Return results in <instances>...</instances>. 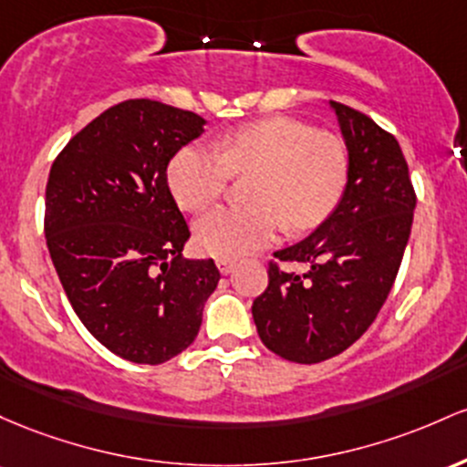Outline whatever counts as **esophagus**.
<instances>
[{
    "label": "esophagus",
    "mask_w": 467,
    "mask_h": 467,
    "mask_svg": "<svg viewBox=\"0 0 467 467\" xmlns=\"http://www.w3.org/2000/svg\"><path fill=\"white\" fill-rule=\"evenodd\" d=\"M216 265H218L220 274H223V275L232 274V271L235 269V260H232V258H218Z\"/></svg>",
    "instance_id": "1"
}]
</instances>
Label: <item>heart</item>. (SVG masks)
<instances>
[{"label": "heart", "mask_w": 467, "mask_h": 467, "mask_svg": "<svg viewBox=\"0 0 467 467\" xmlns=\"http://www.w3.org/2000/svg\"><path fill=\"white\" fill-rule=\"evenodd\" d=\"M234 176H249L247 205L212 209L193 232L196 247L216 258L266 247L282 227L302 234L324 223L347 190L348 150L300 119L269 117L224 132L216 151L185 145L167 167L178 205L192 212L216 202Z\"/></svg>", "instance_id": "1"}]
</instances>
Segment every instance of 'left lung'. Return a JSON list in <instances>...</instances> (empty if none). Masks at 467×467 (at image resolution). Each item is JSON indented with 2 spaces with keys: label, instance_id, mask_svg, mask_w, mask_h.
Masks as SVG:
<instances>
[{
  "label": "left lung",
  "instance_id": "obj_1",
  "mask_svg": "<svg viewBox=\"0 0 467 467\" xmlns=\"http://www.w3.org/2000/svg\"><path fill=\"white\" fill-rule=\"evenodd\" d=\"M348 148V182L335 212L302 243L275 251L251 313L266 348L317 364L368 331L400 274L417 193L397 139L359 109L331 103ZM280 261H304L306 275Z\"/></svg>",
  "mask_w": 467,
  "mask_h": 467
}]
</instances>
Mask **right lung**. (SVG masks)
Returning <instances> with one entry per match:
<instances>
[{
	"mask_svg": "<svg viewBox=\"0 0 467 467\" xmlns=\"http://www.w3.org/2000/svg\"><path fill=\"white\" fill-rule=\"evenodd\" d=\"M202 125L190 109L120 101L67 140L46 185V244L67 300L134 364L190 347L218 286L213 260L181 255L190 227L167 185V165Z\"/></svg>",
	"mask_w": 467,
	"mask_h": 467,
	"instance_id": "obj_1",
	"label": "right lung"
}]
</instances>
